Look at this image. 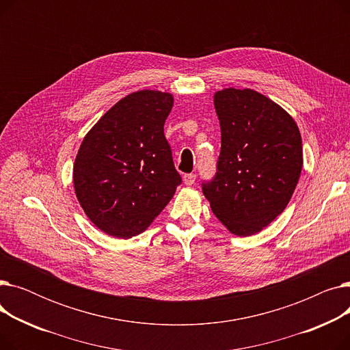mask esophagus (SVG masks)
<instances>
[{
	"instance_id": "1",
	"label": "esophagus",
	"mask_w": 350,
	"mask_h": 350,
	"mask_svg": "<svg viewBox=\"0 0 350 350\" xmlns=\"http://www.w3.org/2000/svg\"><path fill=\"white\" fill-rule=\"evenodd\" d=\"M183 181H185L186 186H191L196 183V174L194 173H190V174H185L183 176Z\"/></svg>"
}]
</instances>
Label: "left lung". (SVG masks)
<instances>
[{
    "mask_svg": "<svg viewBox=\"0 0 350 350\" xmlns=\"http://www.w3.org/2000/svg\"><path fill=\"white\" fill-rule=\"evenodd\" d=\"M214 107L221 152L203 193L228 231L252 235L285 210L298 185L304 164L299 129L280 105L252 89L218 90Z\"/></svg>",
    "mask_w": 350,
    "mask_h": 350,
    "instance_id": "8db88e82",
    "label": "left lung"
}]
</instances>
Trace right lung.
<instances>
[{
	"label": "right lung",
	"mask_w": 350,
	"mask_h": 350,
	"mask_svg": "<svg viewBox=\"0 0 350 350\" xmlns=\"http://www.w3.org/2000/svg\"><path fill=\"white\" fill-rule=\"evenodd\" d=\"M173 96L137 90L120 99L85 136L73 164V187L85 214L116 238L143 232L173 198L177 173L164 122Z\"/></svg>",
	"instance_id": "obj_1"
}]
</instances>
